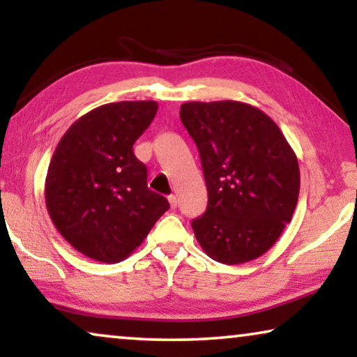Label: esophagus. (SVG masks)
I'll return each mask as SVG.
<instances>
[{
	"mask_svg": "<svg viewBox=\"0 0 357 357\" xmlns=\"http://www.w3.org/2000/svg\"><path fill=\"white\" fill-rule=\"evenodd\" d=\"M169 203H170V208H172V209L177 208V204H178L177 197H175V195H169Z\"/></svg>",
	"mask_w": 357,
	"mask_h": 357,
	"instance_id": "1",
	"label": "esophagus"
}]
</instances>
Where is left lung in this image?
Segmentation results:
<instances>
[{
  "label": "left lung",
  "mask_w": 357,
  "mask_h": 357,
  "mask_svg": "<svg viewBox=\"0 0 357 357\" xmlns=\"http://www.w3.org/2000/svg\"><path fill=\"white\" fill-rule=\"evenodd\" d=\"M180 119L199 151L208 206L192 221L213 260L238 265L270 250L291 222L299 164L278 125L243 102H187Z\"/></svg>",
  "instance_id": "1"
}]
</instances>
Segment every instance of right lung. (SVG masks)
Instances as JSON below:
<instances>
[{
    "label": "right lung",
    "instance_id": "obj_1",
    "mask_svg": "<svg viewBox=\"0 0 357 357\" xmlns=\"http://www.w3.org/2000/svg\"><path fill=\"white\" fill-rule=\"evenodd\" d=\"M155 112L154 100L97 107L68 128L53 153L48 214L65 241L92 260H123L170 206L148 188V169L133 153Z\"/></svg>",
    "mask_w": 357,
    "mask_h": 357
}]
</instances>
